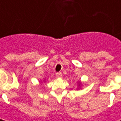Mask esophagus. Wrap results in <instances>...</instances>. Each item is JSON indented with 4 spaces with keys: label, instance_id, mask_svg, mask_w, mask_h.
<instances>
[{
    "label": "esophagus",
    "instance_id": "1",
    "mask_svg": "<svg viewBox=\"0 0 121 121\" xmlns=\"http://www.w3.org/2000/svg\"><path fill=\"white\" fill-rule=\"evenodd\" d=\"M56 77H62V73L60 72H58V73H56Z\"/></svg>",
    "mask_w": 121,
    "mask_h": 121
}]
</instances>
